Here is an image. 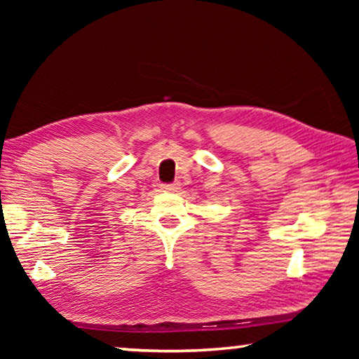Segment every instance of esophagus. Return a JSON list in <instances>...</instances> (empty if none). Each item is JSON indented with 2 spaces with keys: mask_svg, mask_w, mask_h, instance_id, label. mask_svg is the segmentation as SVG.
Wrapping results in <instances>:
<instances>
[{
  "mask_svg": "<svg viewBox=\"0 0 359 359\" xmlns=\"http://www.w3.org/2000/svg\"><path fill=\"white\" fill-rule=\"evenodd\" d=\"M179 188H180V184H179V182H174V184H163L161 185V190L163 191H177L179 190Z\"/></svg>",
  "mask_w": 359,
  "mask_h": 359,
  "instance_id": "obj_1",
  "label": "esophagus"
}]
</instances>
